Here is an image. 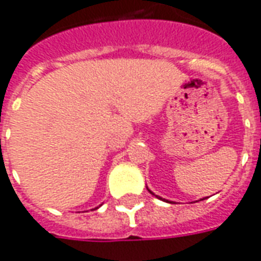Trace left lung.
Returning <instances> with one entry per match:
<instances>
[{"label":"left lung","mask_w":261,"mask_h":261,"mask_svg":"<svg viewBox=\"0 0 261 261\" xmlns=\"http://www.w3.org/2000/svg\"><path fill=\"white\" fill-rule=\"evenodd\" d=\"M148 190H149V189H148ZM149 192H150V190H149ZM150 193H152V192H150ZM152 194H154V193H152ZM156 197L159 198V200H163L162 197H159V196H156ZM202 200H204V198H202ZM163 201H167V200H163ZM167 202H170V201H167Z\"/></svg>","instance_id":"obj_1"}]
</instances>
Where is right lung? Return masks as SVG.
Here are the masks:
<instances>
[{
  "label": "right lung",
  "mask_w": 261,
  "mask_h": 261,
  "mask_svg": "<svg viewBox=\"0 0 261 261\" xmlns=\"http://www.w3.org/2000/svg\"><path fill=\"white\" fill-rule=\"evenodd\" d=\"M94 210H98V206H97V208H94Z\"/></svg>",
  "instance_id": "obj_1"
}]
</instances>
